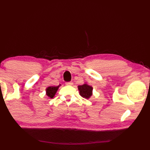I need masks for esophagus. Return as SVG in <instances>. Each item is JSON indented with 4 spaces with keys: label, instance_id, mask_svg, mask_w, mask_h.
Here are the masks:
<instances>
[{
    "label": "esophagus",
    "instance_id": "1",
    "mask_svg": "<svg viewBox=\"0 0 150 150\" xmlns=\"http://www.w3.org/2000/svg\"><path fill=\"white\" fill-rule=\"evenodd\" d=\"M66 84L68 86H71L73 84V83L71 82H66Z\"/></svg>",
    "mask_w": 150,
    "mask_h": 150
}]
</instances>
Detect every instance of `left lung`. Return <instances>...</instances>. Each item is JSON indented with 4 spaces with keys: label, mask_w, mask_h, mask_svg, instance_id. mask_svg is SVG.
Listing matches in <instances>:
<instances>
[{
    "label": "left lung",
    "mask_w": 150,
    "mask_h": 150,
    "mask_svg": "<svg viewBox=\"0 0 150 150\" xmlns=\"http://www.w3.org/2000/svg\"><path fill=\"white\" fill-rule=\"evenodd\" d=\"M78 89L81 97L86 98V99L90 98L91 97L92 93H93V87L88 84L79 86Z\"/></svg>",
    "instance_id": "obj_1"
}]
</instances>
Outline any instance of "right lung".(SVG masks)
<instances>
[{
	"label": "right lung",
	"instance_id": "right-lung-1",
	"mask_svg": "<svg viewBox=\"0 0 150 150\" xmlns=\"http://www.w3.org/2000/svg\"><path fill=\"white\" fill-rule=\"evenodd\" d=\"M60 86H49L47 87L46 89V95L47 97H49L50 98H53L57 93V90H58L59 88L60 87Z\"/></svg>",
	"mask_w": 150,
	"mask_h": 150
}]
</instances>
